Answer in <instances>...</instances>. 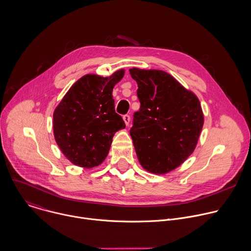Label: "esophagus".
<instances>
[{
    "label": "esophagus",
    "instance_id": "obj_1",
    "mask_svg": "<svg viewBox=\"0 0 251 251\" xmlns=\"http://www.w3.org/2000/svg\"><path fill=\"white\" fill-rule=\"evenodd\" d=\"M123 120H124L126 126H128L129 123H130V116H129V115H124V116H123Z\"/></svg>",
    "mask_w": 251,
    "mask_h": 251
}]
</instances>
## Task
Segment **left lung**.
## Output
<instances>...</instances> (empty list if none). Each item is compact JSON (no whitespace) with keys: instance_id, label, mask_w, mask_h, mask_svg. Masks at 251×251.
Instances as JSON below:
<instances>
[{"instance_id":"obj_1","label":"left lung","mask_w":251,"mask_h":251,"mask_svg":"<svg viewBox=\"0 0 251 251\" xmlns=\"http://www.w3.org/2000/svg\"><path fill=\"white\" fill-rule=\"evenodd\" d=\"M140 110L130 135L143 169L165 175L177 169L194 151L204 125L197 96L161 70L133 67Z\"/></svg>"}]
</instances>
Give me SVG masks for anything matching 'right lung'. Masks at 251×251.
<instances>
[{"mask_svg": "<svg viewBox=\"0 0 251 251\" xmlns=\"http://www.w3.org/2000/svg\"><path fill=\"white\" fill-rule=\"evenodd\" d=\"M125 75L88 74L70 88L53 112V134L63 154L75 165L93 169L107 156L114 134L125 128L115 112L113 88Z\"/></svg>", "mask_w": 251, "mask_h": 251, "instance_id": "right-lung-1", "label": "right lung"}]
</instances>
